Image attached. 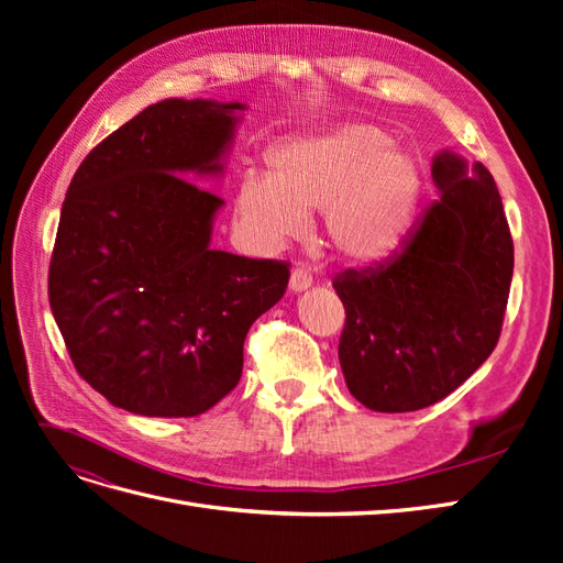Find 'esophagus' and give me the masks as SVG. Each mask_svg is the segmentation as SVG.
Returning a JSON list of instances; mask_svg holds the SVG:
<instances>
[{
    "instance_id": "esophagus-1",
    "label": "esophagus",
    "mask_w": 563,
    "mask_h": 563,
    "mask_svg": "<svg viewBox=\"0 0 563 563\" xmlns=\"http://www.w3.org/2000/svg\"><path fill=\"white\" fill-rule=\"evenodd\" d=\"M288 286H291V291H305V288L312 286V275L305 267H294Z\"/></svg>"
}]
</instances>
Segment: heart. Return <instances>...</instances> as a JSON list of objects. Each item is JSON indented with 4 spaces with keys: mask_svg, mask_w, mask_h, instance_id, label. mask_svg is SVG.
Returning <instances> with one entry per match:
<instances>
[{
    "mask_svg": "<svg viewBox=\"0 0 563 563\" xmlns=\"http://www.w3.org/2000/svg\"><path fill=\"white\" fill-rule=\"evenodd\" d=\"M272 174L246 172L236 192L242 225L265 242L296 236L321 209V240L347 263L395 253L422 190L416 157L376 124H343L279 145Z\"/></svg>",
    "mask_w": 563,
    "mask_h": 563,
    "instance_id": "obj_1",
    "label": "heart"
}]
</instances>
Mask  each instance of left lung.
<instances>
[{"label": "left lung", "instance_id": "left-lung-1", "mask_svg": "<svg viewBox=\"0 0 563 563\" xmlns=\"http://www.w3.org/2000/svg\"><path fill=\"white\" fill-rule=\"evenodd\" d=\"M441 152L439 199L401 246L333 288L345 308L338 356L356 401L406 413L444 399L496 350L515 269L503 199L482 164Z\"/></svg>", "mask_w": 563, "mask_h": 563}]
</instances>
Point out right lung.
Wrapping results in <instances>:
<instances>
[{"label": "right lung", "instance_id": "1", "mask_svg": "<svg viewBox=\"0 0 563 563\" xmlns=\"http://www.w3.org/2000/svg\"><path fill=\"white\" fill-rule=\"evenodd\" d=\"M240 103L162 100L77 168L48 265V302L79 376L110 404L192 418L242 378L251 323L279 302L286 261L216 251L213 174Z\"/></svg>", "mask_w": 563, "mask_h": 563}]
</instances>
